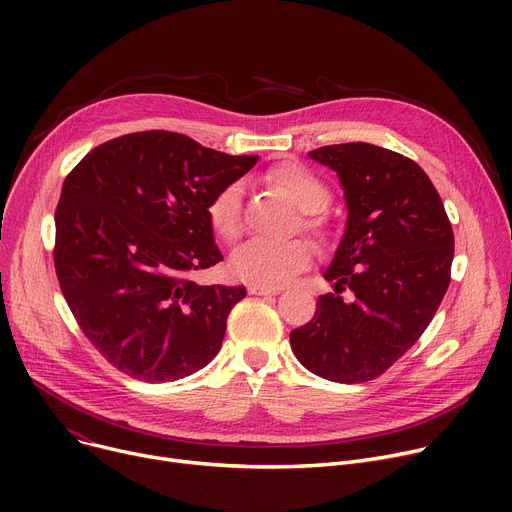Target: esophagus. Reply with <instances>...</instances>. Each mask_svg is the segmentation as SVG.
Here are the masks:
<instances>
[{
	"instance_id": "34e87169",
	"label": "esophagus",
	"mask_w": 512,
	"mask_h": 512,
	"mask_svg": "<svg viewBox=\"0 0 512 512\" xmlns=\"http://www.w3.org/2000/svg\"><path fill=\"white\" fill-rule=\"evenodd\" d=\"M251 294H259V297H274L280 294V288H267V286H249Z\"/></svg>"
}]
</instances>
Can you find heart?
Instances as JSON below:
<instances>
[{
  "label": "heart",
  "instance_id": "heart-1",
  "mask_svg": "<svg viewBox=\"0 0 512 512\" xmlns=\"http://www.w3.org/2000/svg\"><path fill=\"white\" fill-rule=\"evenodd\" d=\"M267 180L280 186L297 203L301 213V228L315 240L328 242L332 236L330 222L319 211L330 203V188L309 168L284 161L267 170ZM207 220L215 236L224 242H234L242 234V188L238 182L224 186L207 203ZM313 259V249L307 240L294 238L286 242L251 240L234 251L230 259L232 274L251 286L278 288L294 274L303 272Z\"/></svg>",
  "mask_w": 512,
  "mask_h": 512
}]
</instances>
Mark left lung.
<instances>
[{"label": "left lung", "instance_id": "1", "mask_svg": "<svg viewBox=\"0 0 512 512\" xmlns=\"http://www.w3.org/2000/svg\"><path fill=\"white\" fill-rule=\"evenodd\" d=\"M309 157L338 172L346 232L309 324L290 332L297 359L338 384L380 378L421 338L450 284L454 234L444 203L413 159L369 143ZM349 292V299L339 294Z\"/></svg>", "mask_w": 512, "mask_h": 512}]
</instances>
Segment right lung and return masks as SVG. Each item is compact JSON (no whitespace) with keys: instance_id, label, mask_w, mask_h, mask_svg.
<instances>
[{"instance_id":"right-lung-1","label":"right lung","mask_w":512,"mask_h":512,"mask_svg":"<svg viewBox=\"0 0 512 512\" xmlns=\"http://www.w3.org/2000/svg\"><path fill=\"white\" fill-rule=\"evenodd\" d=\"M257 159L145 130L91 149L66 176L53 263L78 328L107 363L161 384L218 355L247 290L199 286L191 274L222 261L207 203Z\"/></svg>"}]
</instances>
